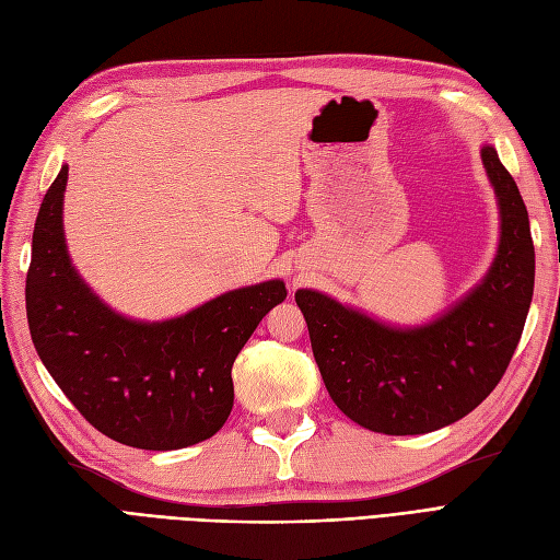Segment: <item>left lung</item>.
Instances as JSON below:
<instances>
[{
	"mask_svg": "<svg viewBox=\"0 0 560 560\" xmlns=\"http://www.w3.org/2000/svg\"><path fill=\"white\" fill-rule=\"evenodd\" d=\"M481 163L500 212L495 259L477 287L425 325L399 327L296 290L315 362L334 404L381 434H428L465 418L510 366L530 311L535 247L528 210L493 144Z\"/></svg>",
	"mask_w": 560,
	"mask_h": 560,
	"instance_id": "8db88e82",
	"label": "left lung"
}]
</instances>
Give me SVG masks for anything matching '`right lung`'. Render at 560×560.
<instances>
[{
    "instance_id": "1",
    "label": "right lung",
    "mask_w": 560,
    "mask_h": 560,
    "mask_svg": "<svg viewBox=\"0 0 560 560\" xmlns=\"http://www.w3.org/2000/svg\"><path fill=\"white\" fill-rule=\"evenodd\" d=\"M65 186L67 165L32 233L25 301L39 360L79 413L118 444L177 451L206 442L233 409L231 366L264 315L287 299L284 282L241 287L171 319L126 317L70 259Z\"/></svg>"
}]
</instances>
